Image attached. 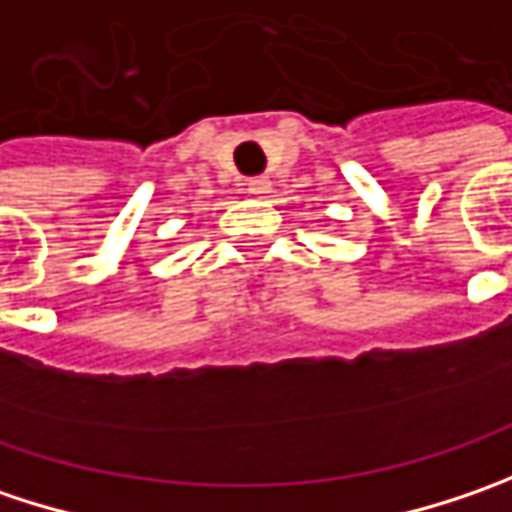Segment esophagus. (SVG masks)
Listing matches in <instances>:
<instances>
[{
	"label": "esophagus",
	"instance_id": "esophagus-1",
	"mask_svg": "<svg viewBox=\"0 0 512 512\" xmlns=\"http://www.w3.org/2000/svg\"><path fill=\"white\" fill-rule=\"evenodd\" d=\"M269 189H272L269 177H252V180H246V191H249V194H255V197L269 194Z\"/></svg>",
	"mask_w": 512,
	"mask_h": 512
}]
</instances>
